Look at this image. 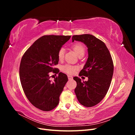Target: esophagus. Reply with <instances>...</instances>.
I'll return each mask as SVG.
<instances>
[{
	"label": "esophagus",
	"instance_id": "34e87169",
	"mask_svg": "<svg viewBox=\"0 0 135 135\" xmlns=\"http://www.w3.org/2000/svg\"><path fill=\"white\" fill-rule=\"evenodd\" d=\"M69 80H72L73 79V76L71 75H68Z\"/></svg>",
	"mask_w": 135,
	"mask_h": 135
}]
</instances>
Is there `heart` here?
Listing matches in <instances>:
<instances>
[{
    "label": "heart",
    "instance_id": "obj_1",
    "mask_svg": "<svg viewBox=\"0 0 135 135\" xmlns=\"http://www.w3.org/2000/svg\"><path fill=\"white\" fill-rule=\"evenodd\" d=\"M72 48L73 50L75 51L78 56L81 55H84L85 53V47L81 43H75L73 45ZM65 54V49L64 48H61L58 52V58L59 60H62ZM77 69V68L74 66H72L70 65H65L62 68L63 71L68 73V74H73Z\"/></svg>",
    "mask_w": 135,
    "mask_h": 135
}]
</instances>
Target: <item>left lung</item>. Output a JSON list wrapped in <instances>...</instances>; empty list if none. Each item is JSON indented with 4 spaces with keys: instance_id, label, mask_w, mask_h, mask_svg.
Instances as JSON below:
<instances>
[{
    "instance_id": "left-lung-1",
    "label": "left lung",
    "mask_w": 135,
    "mask_h": 135,
    "mask_svg": "<svg viewBox=\"0 0 135 135\" xmlns=\"http://www.w3.org/2000/svg\"><path fill=\"white\" fill-rule=\"evenodd\" d=\"M83 43L88 48V57L79 76H87V81L73 78L77 85L75 93L79 103L92 107L103 100L108 91L114 71L111 55L105 44L90 34L73 35L72 41Z\"/></svg>"
}]
</instances>
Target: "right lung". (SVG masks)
<instances>
[{
	"label": "right lung",
	"mask_w": 135,
	"mask_h": 135,
	"mask_svg": "<svg viewBox=\"0 0 135 135\" xmlns=\"http://www.w3.org/2000/svg\"><path fill=\"white\" fill-rule=\"evenodd\" d=\"M71 36L44 35L25 52L20 66V78L23 90L30 103L43 111H50L59 103L60 96L67 83V75L55 68L58 64V52ZM58 74L54 82L49 73Z\"/></svg>",
	"instance_id": "right-lung-1"
}]
</instances>
